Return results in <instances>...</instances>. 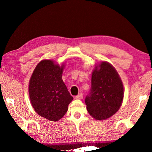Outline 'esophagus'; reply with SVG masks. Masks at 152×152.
Masks as SVG:
<instances>
[{
    "instance_id": "1",
    "label": "esophagus",
    "mask_w": 152,
    "mask_h": 152,
    "mask_svg": "<svg viewBox=\"0 0 152 152\" xmlns=\"http://www.w3.org/2000/svg\"><path fill=\"white\" fill-rule=\"evenodd\" d=\"M82 98H83V94L82 93H79L77 96H76V99H82Z\"/></svg>"
}]
</instances>
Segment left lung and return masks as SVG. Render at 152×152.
I'll list each match as a JSON object with an SVG mask.
<instances>
[{
    "instance_id": "1",
    "label": "left lung",
    "mask_w": 152,
    "mask_h": 152,
    "mask_svg": "<svg viewBox=\"0 0 152 152\" xmlns=\"http://www.w3.org/2000/svg\"><path fill=\"white\" fill-rule=\"evenodd\" d=\"M123 96V82L116 69L108 61L96 64L92 73L91 92L85 99L89 114L96 120L109 119L120 109Z\"/></svg>"
}]
</instances>
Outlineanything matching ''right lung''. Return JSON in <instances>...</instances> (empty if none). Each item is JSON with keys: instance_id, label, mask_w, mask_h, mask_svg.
<instances>
[{"instance_id": "obj_1", "label": "right lung", "mask_w": 152, "mask_h": 152, "mask_svg": "<svg viewBox=\"0 0 152 152\" xmlns=\"http://www.w3.org/2000/svg\"><path fill=\"white\" fill-rule=\"evenodd\" d=\"M65 65L51 60L38 63L31 76L29 95L35 112L45 119L58 121L68 109L73 97L61 79Z\"/></svg>"}]
</instances>
